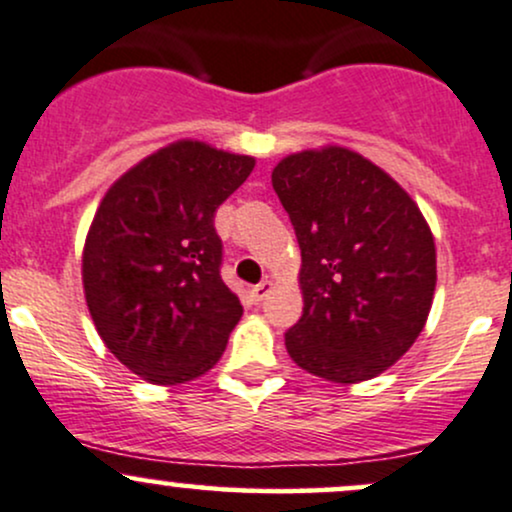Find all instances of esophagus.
Masks as SVG:
<instances>
[{"instance_id": "obj_1", "label": "esophagus", "mask_w": 512, "mask_h": 512, "mask_svg": "<svg viewBox=\"0 0 512 512\" xmlns=\"http://www.w3.org/2000/svg\"><path fill=\"white\" fill-rule=\"evenodd\" d=\"M269 289H272V282H267V279H265V282L255 284V286H252V291H250L252 299H255V301H262V299H265V296L269 294Z\"/></svg>"}]
</instances>
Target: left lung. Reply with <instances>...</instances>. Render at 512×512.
<instances>
[{
    "instance_id": "1",
    "label": "left lung",
    "mask_w": 512,
    "mask_h": 512,
    "mask_svg": "<svg viewBox=\"0 0 512 512\" xmlns=\"http://www.w3.org/2000/svg\"><path fill=\"white\" fill-rule=\"evenodd\" d=\"M272 187L301 247L303 313L286 350L335 384L374 379L428 320L437 260L423 213L381 167L338 145L284 157Z\"/></svg>"
}]
</instances>
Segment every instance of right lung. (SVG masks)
Here are the masks:
<instances>
[{"instance_id":"add662e5","label":"right lung","mask_w":512,"mask_h":512,"mask_svg":"<svg viewBox=\"0 0 512 512\" xmlns=\"http://www.w3.org/2000/svg\"><path fill=\"white\" fill-rule=\"evenodd\" d=\"M252 167L255 157L177 140L101 199L82 252L84 296L104 345L150 384L209 372L243 316L221 279L213 216Z\"/></svg>"}]
</instances>
